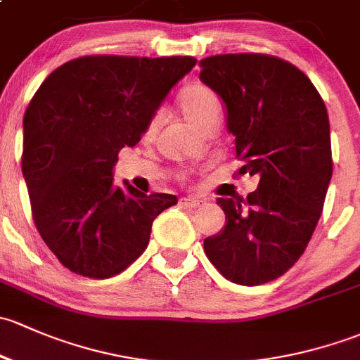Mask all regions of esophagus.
<instances>
[{
	"label": "esophagus",
	"instance_id": "34e87169",
	"mask_svg": "<svg viewBox=\"0 0 360 360\" xmlns=\"http://www.w3.org/2000/svg\"><path fill=\"white\" fill-rule=\"evenodd\" d=\"M180 205L184 207H188V210H195V207L205 205V201L198 198H181Z\"/></svg>",
	"mask_w": 360,
	"mask_h": 360
}]
</instances>
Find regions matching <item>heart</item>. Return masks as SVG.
<instances>
[{
	"mask_svg": "<svg viewBox=\"0 0 360 360\" xmlns=\"http://www.w3.org/2000/svg\"><path fill=\"white\" fill-rule=\"evenodd\" d=\"M179 107L185 120L199 129L205 128L211 117L220 114L217 97L201 84L185 86L179 95Z\"/></svg>",
	"mask_w": 360,
	"mask_h": 360,
	"instance_id": "obj_1",
	"label": "heart"
}]
</instances>
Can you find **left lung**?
I'll return each instance as SVG.
<instances>
[{
    "instance_id": "left-lung-1",
    "label": "left lung",
    "mask_w": 360,
    "mask_h": 360,
    "mask_svg": "<svg viewBox=\"0 0 360 360\" xmlns=\"http://www.w3.org/2000/svg\"><path fill=\"white\" fill-rule=\"evenodd\" d=\"M199 79L225 103L240 173L258 175L246 198H218L225 227L206 257L225 279L258 286L298 262L321 218L333 175L329 117L312 81L262 53L214 55Z\"/></svg>"
}]
</instances>
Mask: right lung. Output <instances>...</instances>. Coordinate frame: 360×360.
<instances>
[{
    "mask_svg": "<svg viewBox=\"0 0 360 360\" xmlns=\"http://www.w3.org/2000/svg\"><path fill=\"white\" fill-rule=\"evenodd\" d=\"M194 57L97 55L65 62L24 114L22 173L39 236L70 272L107 279L131 265L149 244L172 194H146L112 168L135 147Z\"/></svg>",
    "mask_w": 360,
    "mask_h": 360,
    "instance_id": "1",
    "label": "right lung"
}]
</instances>
